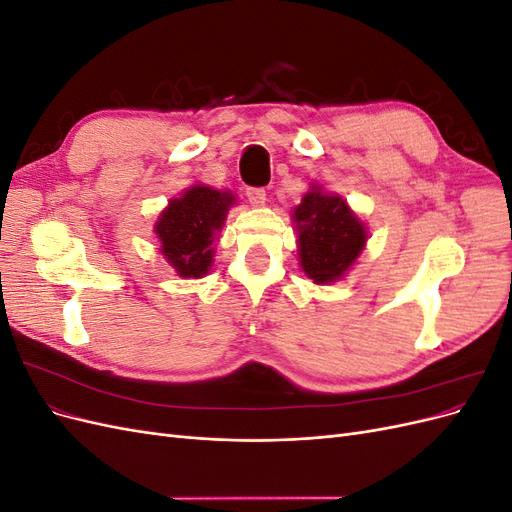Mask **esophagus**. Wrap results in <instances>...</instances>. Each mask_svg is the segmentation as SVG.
I'll use <instances>...</instances> for the list:
<instances>
[{"instance_id": "1", "label": "esophagus", "mask_w": 512, "mask_h": 512, "mask_svg": "<svg viewBox=\"0 0 512 512\" xmlns=\"http://www.w3.org/2000/svg\"><path fill=\"white\" fill-rule=\"evenodd\" d=\"M245 196H247V200H250L254 207L265 205V200H267V192L262 190V188H247Z\"/></svg>"}]
</instances>
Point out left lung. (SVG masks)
<instances>
[{
  "instance_id": "left-lung-1",
  "label": "left lung",
  "mask_w": 512,
  "mask_h": 512,
  "mask_svg": "<svg viewBox=\"0 0 512 512\" xmlns=\"http://www.w3.org/2000/svg\"><path fill=\"white\" fill-rule=\"evenodd\" d=\"M299 230V256L303 271L316 284H327L342 277L365 247V226L350 211L346 200L307 192L294 209Z\"/></svg>"
}]
</instances>
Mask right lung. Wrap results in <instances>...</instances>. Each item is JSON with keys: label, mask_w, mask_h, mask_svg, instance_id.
<instances>
[{"label": "right lung", "mask_w": 512, "mask_h": 512, "mask_svg": "<svg viewBox=\"0 0 512 512\" xmlns=\"http://www.w3.org/2000/svg\"><path fill=\"white\" fill-rule=\"evenodd\" d=\"M232 203V194L207 185H194L181 198L170 200L156 224V235L162 241L164 258L181 277H203L209 271L213 237Z\"/></svg>", "instance_id": "1"}]
</instances>
